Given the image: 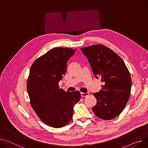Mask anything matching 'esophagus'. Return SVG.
Wrapping results in <instances>:
<instances>
[{
	"label": "esophagus",
	"instance_id": "obj_1",
	"mask_svg": "<svg viewBox=\"0 0 148 148\" xmlns=\"http://www.w3.org/2000/svg\"><path fill=\"white\" fill-rule=\"evenodd\" d=\"M89 95V92H86V93H84V92H81V95L82 97H87Z\"/></svg>",
	"mask_w": 148,
	"mask_h": 148
}]
</instances>
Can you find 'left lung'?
I'll list each match as a JSON object with an SVG mask.
<instances>
[{
    "instance_id": "8db88e82",
    "label": "left lung",
    "mask_w": 148,
    "mask_h": 148,
    "mask_svg": "<svg viewBox=\"0 0 148 148\" xmlns=\"http://www.w3.org/2000/svg\"><path fill=\"white\" fill-rule=\"evenodd\" d=\"M81 50L90 64L97 78H101L102 90L94 93L97 104L92 111L104 120L112 119L123 110L131 94L132 80L121 58L107 47L96 45Z\"/></svg>"
}]
</instances>
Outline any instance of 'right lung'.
I'll list each match as a JSON object with an SVG mask.
<instances>
[{"instance_id": "1", "label": "right lung", "mask_w": 148, "mask_h": 148, "mask_svg": "<svg viewBox=\"0 0 148 148\" xmlns=\"http://www.w3.org/2000/svg\"><path fill=\"white\" fill-rule=\"evenodd\" d=\"M75 51L54 48L38 58L30 68L27 90L32 107L42 121L53 128L63 127L71 121L74 105L81 98L79 91L66 92L58 86Z\"/></svg>"}]
</instances>
